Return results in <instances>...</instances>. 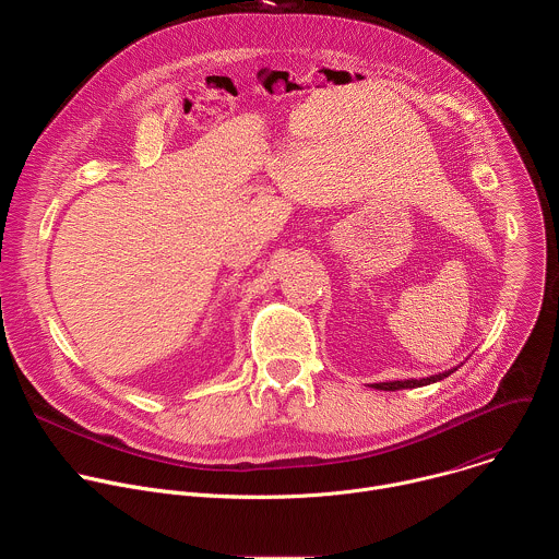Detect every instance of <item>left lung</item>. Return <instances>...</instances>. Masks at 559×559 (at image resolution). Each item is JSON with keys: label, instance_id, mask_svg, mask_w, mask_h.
Here are the masks:
<instances>
[{"label": "left lung", "instance_id": "1", "mask_svg": "<svg viewBox=\"0 0 559 559\" xmlns=\"http://www.w3.org/2000/svg\"><path fill=\"white\" fill-rule=\"evenodd\" d=\"M455 369H457V367H453V369H449V371H442V373H436V376H427V378H420V380L412 378V380H393V382H376V384H371V386H373V389H382V391H395V389H416V386H425V384L438 382V380H442V378L451 376V373H453Z\"/></svg>", "mask_w": 559, "mask_h": 559}]
</instances>
